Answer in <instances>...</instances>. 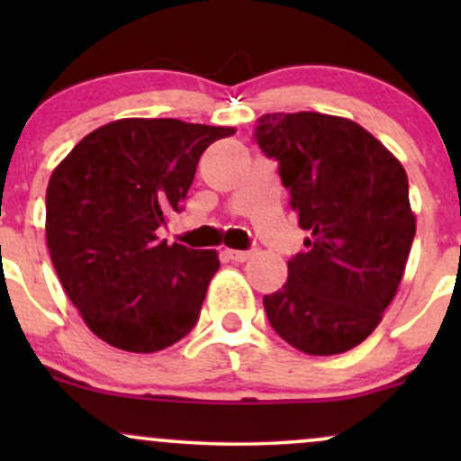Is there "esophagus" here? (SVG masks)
Listing matches in <instances>:
<instances>
[{"label": "esophagus", "instance_id": "obj_1", "mask_svg": "<svg viewBox=\"0 0 461 461\" xmlns=\"http://www.w3.org/2000/svg\"><path fill=\"white\" fill-rule=\"evenodd\" d=\"M225 258H230V260L234 262H245L251 258V251H236V249H225Z\"/></svg>", "mask_w": 461, "mask_h": 461}]
</instances>
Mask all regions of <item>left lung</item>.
<instances>
[{
	"mask_svg": "<svg viewBox=\"0 0 461 461\" xmlns=\"http://www.w3.org/2000/svg\"><path fill=\"white\" fill-rule=\"evenodd\" d=\"M308 230L288 260V282L264 297L268 322L310 356L357 347L382 321L416 234L405 168L340 116L273 113L253 131Z\"/></svg>",
	"mask_w": 461,
	"mask_h": 461,
	"instance_id": "8db88e82",
	"label": "left lung"
}]
</instances>
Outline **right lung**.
Instances as JSON below:
<instances>
[{
  "mask_svg": "<svg viewBox=\"0 0 461 461\" xmlns=\"http://www.w3.org/2000/svg\"><path fill=\"white\" fill-rule=\"evenodd\" d=\"M234 128L121 119L91 131L51 173L45 236L62 288L104 342L131 353L176 345L197 325L219 271L210 249L158 240L182 212L201 153Z\"/></svg>",
  "mask_w": 461,
  "mask_h": 461,
  "instance_id": "1",
  "label": "right lung"
}]
</instances>
